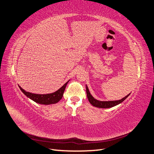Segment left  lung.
Wrapping results in <instances>:
<instances>
[{
    "label": "left lung",
    "mask_w": 154,
    "mask_h": 154,
    "mask_svg": "<svg viewBox=\"0 0 154 154\" xmlns=\"http://www.w3.org/2000/svg\"><path fill=\"white\" fill-rule=\"evenodd\" d=\"M86 94H87V97L88 99V101H90V103L92 105L94 106V107H99V108H110V107H114V106L117 105L118 104L122 103V102L124 100H125L128 97V95H130V94H129L128 95H127L126 96L121 99V100H120L101 101H99V100H95V99L93 96H92L90 94V92L89 91L88 88L87 86H86Z\"/></svg>",
    "instance_id": "left-lung-1"
}]
</instances>
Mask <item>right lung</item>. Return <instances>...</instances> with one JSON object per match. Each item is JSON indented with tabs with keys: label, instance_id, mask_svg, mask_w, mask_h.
<instances>
[{
	"label": "right lung",
	"instance_id": "obj_1",
	"mask_svg": "<svg viewBox=\"0 0 154 154\" xmlns=\"http://www.w3.org/2000/svg\"><path fill=\"white\" fill-rule=\"evenodd\" d=\"M69 81L64 84L63 86L61 87L59 90H58L57 91L54 92L52 94H35L29 93V92L26 91L23 89L19 86V88L21 91L27 97H29L31 100L33 101L36 102L37 103L39 104H43V105H50V104H54L57 103L59 102L63 96L64 91L65 90V88L66 86V84Z\"/></svg>",
	"mask_w": 154,
	"mask_h": 154
}]
</instances>
